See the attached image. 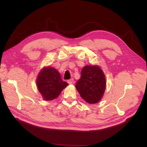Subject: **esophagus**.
Returning <instances> with one entry per match:
<instances>
[{
  "mask_svg": "<svg viewBox=\"0 0 147 147\" xmlns=\"http://www.w3.org/2000/svg\"><path fill=\"white\" fill-rule=\"evenodd\" d=\"M67 82H68L69 84H70V85H71V84H73L74 83V79L73 78H71L70 80H69L67 81Z\"/></svg>",
  "mask_w": 147,
  "mask_h": 147,
  "instance_id": "esophagus-1",
  "label": "esophagus"
}]
</instances>
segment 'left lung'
I'll return each mask as SVG.
<instances>
[{
	"mask_svg": "<svg viewBox=\"0 0 147 147\" xmlns=\"http://www.w3.org/2000/svg\"><path fill=\"white\" fill-rule=\"evenodd\" d=\"M105 75L97 65H86L81 72V78L76 83L80 96L89 104L100 100L105 89Z\"/></svg>",
	"mask_w": 147,
	"mask_h": 147,
	"instance_id": "1",
	"label": "left lung"
}]
</instances>
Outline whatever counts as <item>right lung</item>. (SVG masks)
<instances>
[{"instance_id": "1", "label": "right lung", "mask_w": 147, "mask_h": 147, "mask_svg": "<svg viewBox=\"0 0 147 147\" xmlns=\"http://www.w3.org/2000/svg\"><path fill=\"white\" fill-rule=\"evenodd\" d=\"M36 85L43 98L45 100H52L60 95L68 83L62 80L60 73L55 69L47 67L39 73Z\"/></svg>"}]
</instances>
